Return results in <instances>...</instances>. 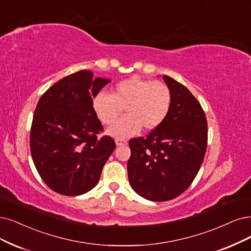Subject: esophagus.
Returning a JSON list of instances; mask_svg holds the SVG:
<instances>
[{"mask_svg":"<svg viewBox=\"0 0 251 251\" xmlns=\"http://www.w3.org/2000/svg\"><path fill=\"white\" fill-rule=\"evenodd\" d=\"M116 144H117V146H124L127 144V141L123 140V138L118 137V138H116Z\"/></svg>","mask_w":251,"mask_h":251,"instance_id":"obj_1","label":"esophagus"}]
</instances>
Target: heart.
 <instances>
[{
  "instance_id": "1",
  "label": "heart",
  "mask_w": 251,
  "mask_h": 251,
  "mask_svg": "<svg viewBox=\"0 0 251 251\" xmlns=\"http://www.w3.org/2000/svg\"><path fill=\"white\" fill-rule=\"evenodd\" d=\"M171 105L172 92L168 85L138 76L118 82L113 94L100 93L93 103L96 115L105 125L114 124L126 109L128 115L108 129V133L118 137L131 136L141 127L147 131L158 127Z\"/></svg>"
}]
</instances>
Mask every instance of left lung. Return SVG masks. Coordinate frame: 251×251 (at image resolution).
I'll return each mask as SVG.
<instances>
[{"mask_svg":"<svg viewBox=\"0 0 251 251\" xmlns=\"http://www.w3.org/2000/svg\"><path fill=\"white\" fill-rule=\"evenodd\" d=\"M172 105L163 122L145 137L129 141L127 163L132 189L153 201H165L186 190L201 169L208 145V123L200 102L174 78L163 75Z\"/></svg>","mask_w":251,"mask_h":251,"instance_id":"1","label":"left lung"}]
</instances>
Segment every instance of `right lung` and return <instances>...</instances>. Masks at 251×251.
Here are the masks:
<instances>
[{"label":"right lung","instance_id":"add662e5","mask_svg":"<svg viewBox=\"0 0 251 251\" xmlns=\"http://www.w3.org/2000/svg\"><path fill=\"white\" fill-rule=\"evenodd\" d=\"M109 79L80 70L55 82L34 111L30 149L35 168L48 186L63 196H80L94 188L116 148L103 132L93 107Z\"/></svg>","mask_w":251,"mask_h":251}]
</instances>
